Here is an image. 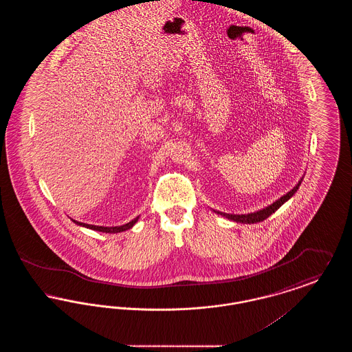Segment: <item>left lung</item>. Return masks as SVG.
Returning <instances> with one entry per match:
<instances>
[{
    "label": "left lung",
    "instance_id": "1",
    "mask_svg": "<svg viewBox=\"0 0 352 352\" xmlns=\"http://www.w3.org/2000/svg\"><path fill=\"white\" fill-rule=\"evenodd\" d=\"M302 179H303V177H302L301 181L296 184L287 194H285L284 197H281L280 199L273 201L270 206L263 208V210L254 211V212H251V214H241V215H237V214H236V215H234V214H226V212H220V211H215V210H214V212H217L218 215H221V217H224V218L234 220L236 223H243V224H253V223L263 221V220H265L268 217H270L273 212H276V211L284 204L285 201H289V199L297 192V190H298V187H300V184H301Z\"/></svg>",
    "mask_w": 352,
    "mask_h": 352
}]
</instances>
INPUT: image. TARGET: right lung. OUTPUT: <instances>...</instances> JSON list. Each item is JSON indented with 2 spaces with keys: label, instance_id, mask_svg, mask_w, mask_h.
<instances>
[{
  "label": "right lung",
  "instance_id": "right-lung-1",
  "mask_svg": "<svg viewBox=\"0 0 352 352\" xmlns=\"http://www.w3.org/2000/svg\"><path fill=\"white\" fill-rule=\"evenodd\" d=\"M138 218H140V217L134 218L132 221H129V223H126V224H124V226H118V227H102V226H92V224L82 223V221H76V220H74V219H72V221H74L75 224H78V226H82V227L89 228V230H94V231L105 232V234H118V232H124V231H126V230H131V228L133 227L134 224L137 223Z\"/></svg>",
  "mask_w": 352,
  "mask_h": 352
}]
</instances>
